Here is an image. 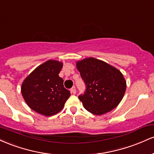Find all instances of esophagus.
<instances>
[{
	"mask_svg": "<svg viewBox=\"0 0 154 154\" xmlns=\"http://www.w3.org/2000/svg\"><path fill=\"white\" fill-rule=\"evenodd\" d=\"M70 91H71L72 93H73V94H75V93H76V88H75V86H73V87L71 88V90H70Z\"/></svg>",
	"mask_w": 154,
	"mask_h": 154,
	"instance_id": "34e87169",
	"label": "esophagus"
}]
</instances>
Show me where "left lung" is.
Wrapping results in <instances>:
<instances>
[{
  "label": "left lung",
  "mask_w": 154,
  "mask_h": 154,
  "mask_svg": "<svg viewBox=\"0 0 154 154\" xmlns=\"http://www.w3.org/2000/svg\"><path fill=\"white\" fill-rule=\"evenodd\" d=\"M76 66L87 88L85 94L79 96L86 110L102 115L119 105L127 88L119 69L93 57L77 61Z\"/></svg>",
  "instance_id": "8db88e82"
}]
</instances>
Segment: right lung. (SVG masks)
Here are the masks:
<instances>
[{
	"label": "right lung",
	"instance_id": "obj_1",
	"mask_svg": "<svg viewBox=\"0 0 154 154\" xmlns=\"http://www.w3.org/2000/svg\"><path fill=\"white\" fill-rule=\"evenodd\" d=\"M63 63L48 60L35 68L22 84L21 92L28 106L42 115L59 113L69 98L70 92L63 87L59 76Z\"/></svg>",
	"mask_w": 154,
	"mask_h": 154
}]
</instances>
